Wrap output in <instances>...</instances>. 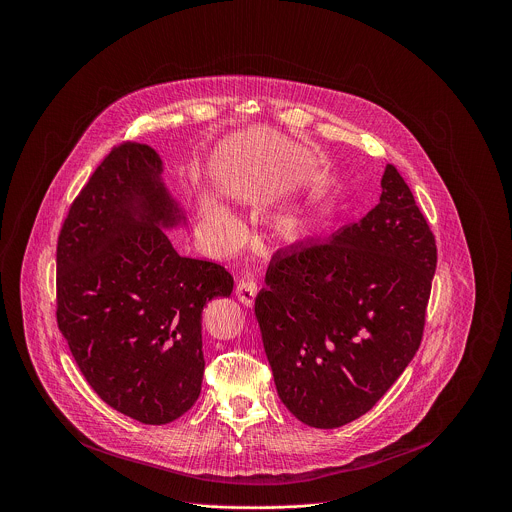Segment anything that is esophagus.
<instances>
[{"label":"esophagus","instance_id":"1","mask_svg":"<svg viewBox=\"0 0 512 512\" xmlns=\"http://www.w3.org/2000/svg\"><path fill=\"white\" fill-rule=\"evenodd\" d=\"M235 291H237V298H239V302H241V304L251 306V304L255 302V296H257L259 287H257V281H255V279H251V277H243V279H239V283H237Z\"/></svg>","mask_w":512,"mask_h":512}]
</instances>
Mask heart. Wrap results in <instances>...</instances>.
<instances>
[{
    "label": "heart",
    "mask_w": 512,
    "mask_h": 512,
    "mask_svg": "<svg viewBox=\"0 0 512 512\" xmlns=\"http://www.w3.org/2000/svg\"><path fill=\"white\" fill-rule=\"evenodd\" d=\"M200 218L206 233L212 237L216 247H221L223 251H231L243 243L245 231L241 223L237 221V216L214 196H204L200 202ZM304 221L302 216L296 210H283L275 218V229L285 235V237H294L300 233Z\"/></svg>",
    "instance_id": "b5f03b06"
}]
</instances>
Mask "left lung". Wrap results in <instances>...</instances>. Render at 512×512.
<instances>
[{
    "label": "left lung",
    "mask_w": 512,
    "mask_h": 512,
    "mask_svg": "<svg viewBox=\"0 0 512 512\" xmlns=\"http://www.w3.org/2000/svg\"><path fill=\"white\" fill-rule=\"evenodd\" d=\"M381 190L326 243L277 251L255 300L277 395L310 427L371 411L421 344L435 239L395 166Z\"/></svg>",
    "instance_id": "left-lung-1"
}]
</instances>
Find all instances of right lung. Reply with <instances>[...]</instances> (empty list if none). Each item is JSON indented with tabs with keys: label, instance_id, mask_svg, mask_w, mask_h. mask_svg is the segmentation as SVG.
<instances>
[{
	"label": "right lung",
	"instance_id": "obj_1",
	"mask_svg": "<svg viewBox=\"0 0 512 512\" xmlns=\"http://www.w3.org/2000/svg\"><path fill=\"white\" fill-rule=\"evenodd\" d=\"M186 214L160 156L121 143L72 202L56 247V320L93 391L148 425L184 415L204 375L202 308L231 296L218 263L182 257Z\"/></svg>",
	"mask_w": 512,
	"mask_h": 512
}]
</instances>
